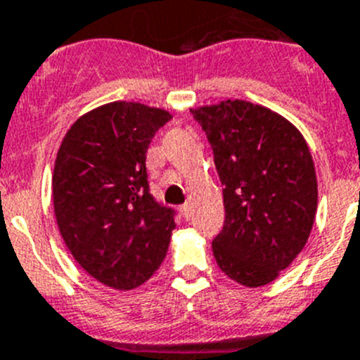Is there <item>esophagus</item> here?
I'll list each match as a JSON object with an SVG mask.
<instances>
[{"label": "esophagus", "mask_w": 360, "mask_h": 360, "mask_svg": "<svg viewBox=\"0 0 360 360\" xmlns=\"http://www.w3.org/2000/svg\"><path fill=\"white\" fill-rule=\"evenodd\" d=\"M180 214H182L186 219H189L191 217V205L189 203L182 205V207H180Z\"/></svg>", "instance_id": "obj_1"}]
</instances>
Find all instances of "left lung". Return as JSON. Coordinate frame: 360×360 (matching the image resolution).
<instances>
[{
	"instance_id": "1",
	"label": "left lung",
	"mask_w": 360,
	"mask_h": 360,
	"mask_svg": "<svg viewBox=\"0 0 360 360\" xmlns=\"http://www.w3.org/2000/svg\"><path fill=\"white\" fill-rule=\"evenodd\" d=\"M214 150L226 221L212 242L219 269L248 288L269 285L309 238L318 184L309 146L285 116L248 101L191 109Z\"/></svg>"
}]
</instances>
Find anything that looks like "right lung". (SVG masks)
<instances>
[{
  "mask_svg": "<svg viewBox=\"0 0 360 360\" xmlns=\"http://www.w3.org/2000/svg\"><path fill=\"white\" fill-rule=\"evenodd\" d=\"M169 120L166 109L109 102L75 120L58 150V228L81 269L109 288H138L166 258L174 212L148 193L145 162Z\"/></svg>",
  "mask_w": 360,
  "mask_h": 360,
  "instance_id": "add662e5",
  "label": "right lung"
}]
</instances>
